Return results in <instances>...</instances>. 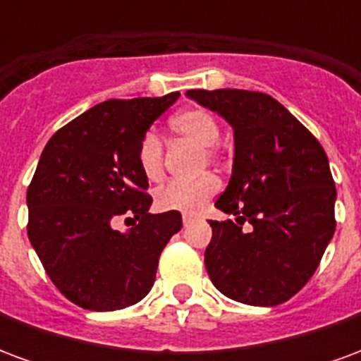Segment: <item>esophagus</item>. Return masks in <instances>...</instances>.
I'll return each mask as SVG.
<instances>
[{
  "label": "esophagus",
  "instance_id": "esophagus-1",
  "mask_svg": "<svg viewBox=\"0 0 361 361\" xmlns=\"http://www.w3.org/2000/svg\"><path fill=\"white\" fill-rule=\"evenodd\" d=\"M193 220H195V216H193V214H183V226H189Z\"/></svg>",
  "mask_w": 361,
  "mask_h": 361
}]
</instances>
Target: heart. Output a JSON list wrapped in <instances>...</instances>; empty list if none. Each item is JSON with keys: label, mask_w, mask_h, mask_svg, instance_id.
Listing matches in <instances>:
<instances>
[{"label": "heart", "mask_w": 361, "mask_h": 361, "mask_svg": "<svg viewBox=\"0 0 361 361\" xmlns=\"http://www.w3.org/2000/svg\"><path fill=\"white\" fill-rule=\"evenodd\" d=\"M176 135L204 149L207 157L214 154V142L220 137L219 119L203 108H188L178 111L170 119ZM139 166L149 180H160L164 172V147L157 133L145 135L139 142ZM220 181L212 173H204L197 180H172L157 191V204L162 211L195 214L216 195Z\"/></svg>", "instance_id": "obj_1"}]
</instances>
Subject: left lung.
Returning a JSON list of instances; mask_svg holds the SVG:
<instances>
[{"instance_id": "left-lung-1", "label": "left lung", "mask_w": 361, "mask_h": 361, "mask_svg": "<svg viewBox=\"0 0 361 361\" xmlns=\"http://www.w3.org/2000/svg\"><path fill=\"white\" fill-rule=\"evenodd\" d=\"M234 129V164L214 203L234 220H211L204 267L222 294L272 307L298 294L333 240L334 189L319 141L272 96L188 90ZM250 221L247 233L241 230Z\"/></svg>"}]
</instances>
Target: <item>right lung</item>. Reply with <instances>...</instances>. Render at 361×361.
Returning a JSON list of instances; mask_svg holds the SVG:
<instances>
[{"label":"right lung","instance_id":"add662e5","mask_svg":"<svg viewBox=\"0 0 361 361\" xmlns=\"http://www.w3.org/2000/svg\"><path fill=\"white\" fill-rule=\"evenodd\" d=\"M180 92L106 100L51 135L27 191L28 240L50 280L82 310L114 311L141 302L160 253L181 230L176 211L150 214L139 142ZM140 222L127 233L118 216Z\"/></svg>","mask_w":361,"mask_h":361}]
</instances>
